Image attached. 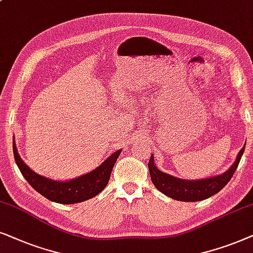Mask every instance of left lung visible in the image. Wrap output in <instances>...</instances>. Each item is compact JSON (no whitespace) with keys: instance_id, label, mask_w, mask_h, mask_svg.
<instances>
[{"instance_id":"left-lung-1","label":"left lung","mask_w":253,"mask_h":253,"mask_svg":"<svg viewBox=\"0 0 253 253\" xmlns=\"http://www.w3.org/2000/svg\"><path fill=\"white\" fill-rule=\"evenodd\" d=\"M244 148L245 144L238 153L236 161L224 173L200 180L180 179V178L173 177L171 174L158 170L154 162V156L151 155L149 163H148L151 181H153V184L156 186L158 191H161L162 193L168 195L169 198H172L174 200L200 201L208 199L211 195L220 192L228 184V181L231 179L232 174L235 173L238 164H240L241 157L244 153Z\"/></svg>"}]
</instances>
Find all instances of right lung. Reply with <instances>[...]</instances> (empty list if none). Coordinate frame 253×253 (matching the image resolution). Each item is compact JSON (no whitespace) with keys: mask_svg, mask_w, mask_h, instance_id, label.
<instances>
[{"mask_svg":"<svg viewBox=\"0 0 253 253\" xmlns=\"http://www.w3.org/2000/svg\"><path fill=\"white\" fill-rule=\"evenodd\" d=\"M12 149L17 167L28 183L48 200L66 205L82 203L99 194L109 183L111 172L121 153V149L114 151L98 168L90 171L89 173L68 181H56L40 176L26 166L17 151L15 141L12 143Z\"/></svg>","mask_w":253,"mask_h":253,"instance_id":"1","label":"right lung"}]
</instances>
